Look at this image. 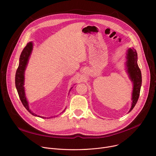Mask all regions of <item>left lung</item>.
Here are the masks:
<instances>
[{"mask_svg":"<svg viewBox=\"0 0 156 156\" xmlns=\"http://www.w3.org/2000/svg\"><path fill=\"white\" fill-rule=\"evenodd\" d=\"M128 72L131 80L133 82L132 94V105L129 112L132 111L136 105L140 95L142 85V73L137 64V53L134 48H129L127 54Z\"/></svg>","mask_w":156,"mask_h":156,"instance_id":"8db88e82","label":"left lung"}]
</instances>
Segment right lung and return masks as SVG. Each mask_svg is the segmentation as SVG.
<instances>
[{
    "label": "right lung",
    "mask_w": 156,
    "mask_h": 156,
    "mask_svg": "<svg viewBox=\"0 0 156 156\" xmlns=\"http://www.w3.org/2000/svg\"><path fill=\"white\" fill-rule=\"evenodd\" d=\"M33 48V44L32 42H29L26 47L24 48L23 50L20 58V63L18 68L16 70V76H15V84L16 87L17 89V91L20 97V99L24 105V107L27 109V111L30 113H31L32 115L37 116L34 113H33L31 110L29 109V106L28 102L27 101L26 97H25V93H24V70H25L27 64L28 63V61L29 59V57L30 55V54Z\"/></svg>",
    "instance_id": "right-lung-1"
}]
</instances>
